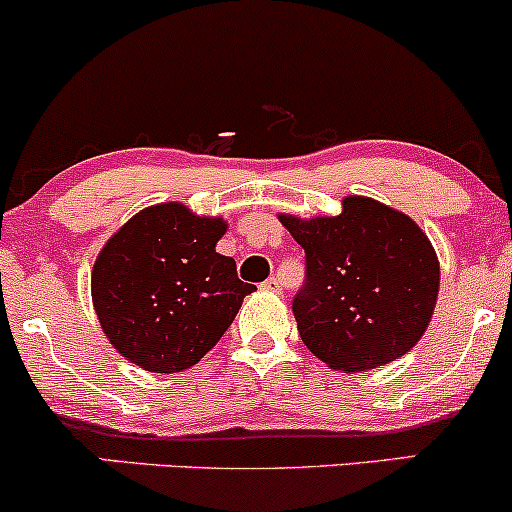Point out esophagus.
Returning a JSON list of instances; mask_svg holds the SVG:
<instances>
[{
    "instance_id": "esophagus-1",
    "label": "esophagus",
    "mask_w": 512,
    "mask_h": 512,
    "mask_svg": "<svg viewBox=\"0 0 512 512\" xmlns=\"http://www.w3.org/2000/svg\"><path fill=\"white\" fill-rule=\"evenodd\" d=\"M280 287H283V283H280L278 275H271V278H268L266 283H263V290H271V292H278Z\"/></svg>"
}]
</instances>
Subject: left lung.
<instances>
[{
	"instance_id": "obj_1",
	"label": "left lung",
	"mask_w": 512,
	"mask_h": 512,
	"mask_svg": "<svg viewBox=\"0 0 512 512\" xmlns=\"http://www.w3.org/2000/svg\"><path fill=\"white\" fill-rule=\"evenodd\" d=\"M280 222L304 249L292 314L319 360L360 372L416 346L440 285L438 256L416 222L358 195L343 200L336 217Z\"/></svg>"
}]
</instances>
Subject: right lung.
I'll use <instances>...</instances> for the list:
<instances>
[{"label":"right lung","mask_w":512,"mask_h":512,"mask_svg":"<svg viewBox=\"0 0 512 512\" xmlns=\"http://www.w3.org/2000/svg\"><path fill=\"white\" fill-rule=\"evenodd\" d=\"M227 225L179 203L137 212L108 239L91 273L101 329L149 372H181L203 358L256 287L215 251Z\"/></svg>","instance_id":"add662e5"}]
</instances>
